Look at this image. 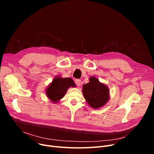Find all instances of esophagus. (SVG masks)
<instances>
[{"instance_id":"obj_1","label":"esophagus","mask_w":154,"mask_h":154,"mask_svg":"<svg viewBox=\"0 0 154 154\" xmlns=\"http://www.w3.org/2000/svg\"><path fill=\"white\" fill-rule=\"evenodd\" d=\"M75 84L77 86H79V85H80V84H81V80H80V79H76L75 80Z\"/></svg>"}]
</instances>
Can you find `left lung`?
I'll return each instance as SVG.
<instances>
[{"label": "left lung", "mask_w": 154, "mask_h": 154, "mask_svg": "<svg viewBox=\"0 0 154 154\" xmlns=\"http://www.w3.org/2000/svg\"><path fill=\"white\" fill-rule=\"evenodd\" d=\"M82 93L88 106L94 109L104 106L110 99L108 87L93 76L89 78V82L83 85Z\"/></svg>", "instance_id": "obj_1"}]
</instances>
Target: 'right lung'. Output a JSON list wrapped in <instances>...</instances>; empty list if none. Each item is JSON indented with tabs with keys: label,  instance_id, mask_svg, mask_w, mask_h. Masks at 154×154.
Here are the masks:
<instances>
[{
	"label": "right lung",
	"instance_id": "obj_1",
	"mask_svg": "<svg viewBox=\"0 0 154 154\" xmlns=\"http://www.w3.org/2000/svg\"><path fill=\"white\" fill-rule=\"evenodd\" d=\"M75 86L74 80L71 78H62L60 75L56 76L45 89L46 95L54 103H57L66 95L69 88Z\"/></svg>",
	"mask_w": 154,
	"mask_h": 154
}]
</instances>
